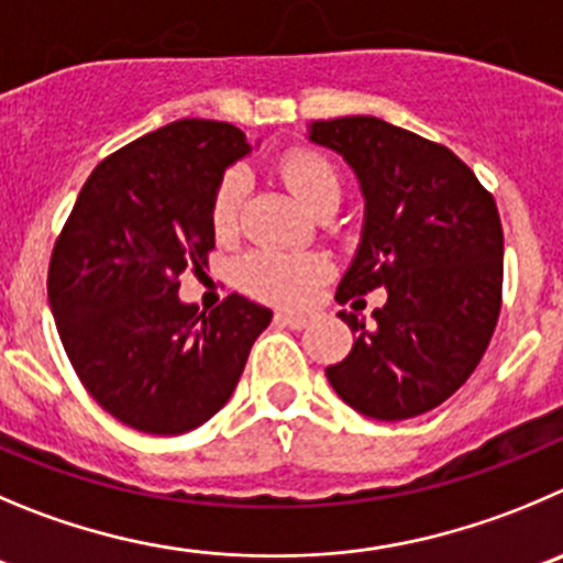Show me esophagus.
Instances as JSON below:
<instances>
[{"mask_svg": "<svg viewBox=\"0 0 563 563\" xmlns=\"http://www.w3.org/2000/svg\"><path fill=\"white\" fill-rule=\"evenodd\" d=\"M276 323L287 325V329H303L309 323L307 314H296V312H276Z\"/></svg>", "mask_w": 563, "mask_h": 563, "instance_id": "34e87169", "label": "esophagus"}]
</instances>
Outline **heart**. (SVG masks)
<instances>
[{
    "instance_id": "1",
    "label": "heart",
    "mask_w": 563,
    "mask_h": 563,
    "mask_svg": "<svg viewBox=\"0 0 563 563\" xmlns=\"http://www.w3.org/2000/svg\"><path fill=\"white\" fill-rule=\"evenodd\" d=\"M278 170L285 176L292 196L309 212L340 205V174H336L334 163L320 152L296 148V152L285 154ZM245 192H249V174L243 168L227 170L216 198H212V229L218 238H229L238 232ZM329 260L314 251L260 249L240 260L238 282L249 296L260 298V301L296 307L312 296L314 287L329 276Z\"/></svg>"
}]
</instances>
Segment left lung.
<instances>
[{
  "instance_id": "1",
  "label": "left lung",
  "mask_w": 563,
  "mask_h": 563,
  "mask_svg": "<svg viewBox=\"0 0 563 563\" xmlns=\"http://www.w3.org/2000/svg\"><path fill=\"white\" fill-rule=\"evenodd\" d=\"M309 141L340 154L358 179L365 221L336 301L384 287L376 325L325 367L358 415L409 420L445 404L478 367L500 314L503 227L495 198L439 143L373 115L312 121Z\"/></svg>"
}]
</instances>
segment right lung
I'll return each mask as SVG.
<instances>
[{"instance_id": "obj_1", "label": "right lung", "mask_w": 563, "mask_h": 563, "mask_svg": "<svg viewBox=\"0 0 563 563\" xmlns=\"http://www.w3.org/2000/svg\"><path fill=\"white\" fill-rule=\"evenodd\" d=\"M251 152L223 121L181 118L101 159L49 262V303L79 382L115 420L174 437L210 420L273 312L232 296L198 312L176 278L216 249L212 198Z\"/></svg>"}]
</instances>
